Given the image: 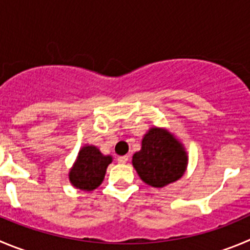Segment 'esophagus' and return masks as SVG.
I'll use <instances>...</instances> for the list:
<instances>
[{"instance_id":"34e87169","label":"esophagus","mask_w":250,"mask_h":250,"mask_svg":"<svg viewBox=\"0 0 250 250\" xmlns=\"http://www.w3.org/2000/svg\"><path fill=\"white\" fill-rule=\"evenodd\" d=\"M128 159H129V157H128V155H123V157L117 158V162L120 163V164H125V163L128 162Z\"/></svg>"}]
</instances>
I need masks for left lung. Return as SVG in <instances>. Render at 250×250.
<instances>
[{
	"instance_id": "8db88e82",
	"label": "left lung",
	"mask_w": 250,
	"mask_h": 250,
	"mask_svg": "<svg viewBox=\"0 0 250 250\" xmlns=\"http://www.w3.org/2000/svg\"><path fill=\"white\" fill-rule=\"evenodd\" d=\"M139 178L154 188L179 180L188 164L186 151L176 139L160 128H151L142 141V149L133 155Z\"/></svg>"
}]
</instances>
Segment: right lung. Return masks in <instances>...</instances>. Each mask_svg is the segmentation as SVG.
<instances>
[{
    "instance_id": "add662e5",
    "label": "right lung",
    "mask_w": 250,
    "mask_h": 250,
    "mask_svg": "<svg viewBox=\"0 0 250 250\" xmlns=\"http://www.w3.org/2000/svg\"><path fill=\"white\" fill-rule=\"evenodd\" d=\"M111 162L112 158L102 155L96 146H83L69 172L70 181L80 190H95L104 181L106 169Z\"/></svg>"
}]
</instances>
